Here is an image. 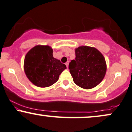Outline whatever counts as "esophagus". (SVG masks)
Wrapping results in <instances>:
<instances>
[{"instance_id": "obj_1", "label": "esophagus", "mask_w": 132, "mask_h": 132, "mask_svg": "<svg viewBox=\"0 0 132 132\" xmlns=\"http://www.w3.org/2000/svg\"><path fill=\"white\" fill-rule=\"evenodd\" d=\"M69 61H67L66 63V67L67 68H68V66H69Z\"/></svg>"}]
</instances>
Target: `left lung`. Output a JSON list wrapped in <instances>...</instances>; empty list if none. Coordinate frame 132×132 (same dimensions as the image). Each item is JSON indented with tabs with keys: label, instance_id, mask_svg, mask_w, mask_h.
I'll list each match as a JSON object with an SVG mask.
<instances>
[{
	"label": "left lung",
	"instance_id": "1",
	"mask_svg": "<svg viewBox=\"0 0 132 132\" xmlns=\"http://www.w3.org/2000/svg\"><path fill=\"white\" fill-rule=\"evenodd\" d=\"M76 59L69 64V72L76 85L91 89L102 81L107 66L102 53L95 47L80 46L76 48Z\"/></svg>",
	"mask_w": 132,
	"mask_h": 132
}]
</instances>
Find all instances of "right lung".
<instances>
[{
  "label": "right lung",
  "mask_w": 132,
  "mask_h": 132,
  "mask_svg": "<svg viewBox=\"0 0 132 132\" xmlns=\"http://www.w3.org/2000/svg\"><path fill=\"white\" fill-rule=\"evenodd\" d=\"M66 69L64 64L53 56L48 45H38L26 53L24 70L28 79L36 86L48 87L58 81L61 73Z\"/></svg>",
  "instance_id": "right-lung-1"
}]
</instances>
